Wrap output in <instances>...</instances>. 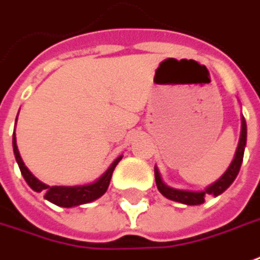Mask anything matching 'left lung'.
Listing matches in <instances>:
<instances>
[{
	"instance_id": "8db88e82",
	"label": "left lung",
	"mask_w": 260,
	"mask_h": 260,
	"mask_svg": "<svg viewBox=\"0 0 260 260\" xmlns=\"http://www.w3.org/2000/svg\"><path fill=\"white\" fill-rule=\"evenodd\" d=\"M245 146H246V120L242 117V133H240V140L238 150L235 154V158L231 163L229 169L217 182H215L212 186L206 187L202 191H189V190H179V189H173L169 187L165 183L161 182V177L158 173L157 169H154V176H156V184H157L158 191L170 200H175L179 203H184V205H202L205 203V198L207 194H213V196H219L220 193H223L229 186H231L233 180L236 179V176L239 173L240 166H242V160H243V153H245Z\"/></svg>"
}]
</instances>
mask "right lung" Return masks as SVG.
Instances as JSON below:
<instances>
[{"instance_id": "obj_1", "label": "right lung", "mask_w": 260, "mask_h": 260, "mask_svg": "<svg viewBox=\"0 0 260 260\" xmlns=\"http://www.w3.org/2000/svg\"><path fill=\"white\" fill-rule=\"evenodd\" d=\"M12 147H14V154H15V160L18 163L21 170V175L24 176L25 182L28 183V186L36 191H44V198L48 202H51L54 205L61 207H73L78 206V205H84L88 202L99 199L103 196L107 187L110 184V179L113 175L114 167L117 166V163L121 160V156L117 157L113 165L109 167V170L97 180V182L91 183V184H85V186H47L44 183H41L36 176L29 172L25 167L22 158L20 156V151L17 147V140H15V133L12 134Z\"/></svg>"}]
</instances>
